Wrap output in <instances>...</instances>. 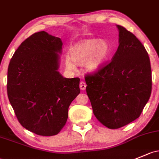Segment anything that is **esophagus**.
<instances>
[{
	"mask_svg": "<svg viewBox=\"0 0 159 159\" xmlns=\"http://www.w3.org/2000/svg\"><path fill=\"white\" fill-rule=\"evenodd\" d=\"M79 85H80V88H81V90H82V91L85 90V88H86V84H85V82H84V81H81Z\"/></svg>",
	"mask_w": 159,
	"mask_h": 159,
	"instance_id": "1",
	"label": "esophagus"
}]
</instances>
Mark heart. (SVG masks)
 Here are the masks:
<instances>
[{
	"label": "heart",
	"mask_w": 159,
	"mask_h": 159,
	"mask_svg": "<svg viewBox=\"0 0 159 159\" xmlns=\"http://www.w3.org/2000/svg\"><path fill=\"white\" fill-rule=\"evenodd\" d=\"M111 48L106 41L98 39H86L71 46L68 50V58H66V68L75 70V66L84 64L88 71H96L107 61Z\"/></svg>",
	"instance_id": "b5f03b06"
}]
</instances>
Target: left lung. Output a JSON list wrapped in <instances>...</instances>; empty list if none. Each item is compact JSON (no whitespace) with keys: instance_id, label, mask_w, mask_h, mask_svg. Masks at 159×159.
Instances as JSON below:
<instances>
[{"instance_id":"1","label":"left lung","mask_w":159,"mask_h":159,"mask_svg":"<svg viewBox=\"0 0 159 159\" xmlns=\"http://www.w3.org/2000/svg\"><path fill=\"white\" fill-rule=\"evenodd\" d=\"M117 28L120 44L111 61L84 77L93 114L113 129L139 117L152 92L148 52L133 33Z\"/></svg>"}]
</instances>
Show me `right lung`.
Segmentation results:
<instances>
[{
	"mask_svg": "<svg viewBox=\"0 0 159 159\" xmlns=\"http://www.w3.org/2000/svg\"><path fill=\"white\" fill-rule=\"evenodd\" d=\"M60 38L41 31L25 39L15 51L7 70V96L21 125L35 134L57 135L68 110L79 94V78L58 71Z\"/></svg>",
	"mask_w": 159,
	"mask_h": 159,
	"instance_id": "1",
	"label": "right lung"
}]
</instances>
